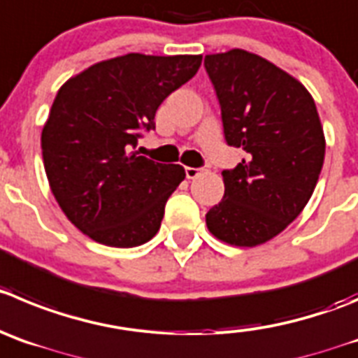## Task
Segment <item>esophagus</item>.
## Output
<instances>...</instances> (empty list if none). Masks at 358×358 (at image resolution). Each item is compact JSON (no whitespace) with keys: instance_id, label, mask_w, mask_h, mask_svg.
Segmentation results:
<instances>
[{"instance_id":"34e87169","label":"esophagus","mask_w":358,"mask_h":358,"mask_svg":"<svg viewBox=\"0 0 358 358\" xmlns=\"http://www.w3.org/2000/svg\"><path fill=\"white\" fill-rule=\"evenodd\" d=\"M201 175V169L199 168H185V176L189 180H194Z\"/></svg>"}]
</instances>
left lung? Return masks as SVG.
<instances>
[{
    "instance_id": "8db88e82",
    "label": "left lung",
    "mask_w": 358,
    "mask_h": 358,
    "mask_svg": "<svg viewBox=\"0 0 358 358\" xmlns=\"http://www.w3.org/2000/svg\"><path fill=\"white\" fill-rule=\"evenodd\" d=\"M220 103L224 138L245 152L224 169V198L206 213L210 233L236 247L268 242L300 215L313 196L325 136L302 83L243 49L205 56Z\"/></svg>"
}]
</instances>
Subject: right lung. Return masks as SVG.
<instances>
[{"label":"right lung","instance_id":"right-lung-1","mask_svg":"<svg viewBox=\"0 0 358 358\" xmlns=\"http://www.w3.org/2000/svg\"><path fill=\"white\" fill-rule=\"evenodd\" d=\"M201 59L130 52L95 63L59 88L42 130L43 168L59 208L95 242L125 249L159 231L185 169L153 162L136 145Z\"/></svg>","mask_w":358,"mask_h":358}]
</instances>
